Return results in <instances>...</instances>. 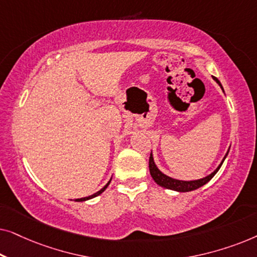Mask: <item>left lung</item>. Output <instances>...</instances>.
Returning <instances> with one entry per match:
<instances>
[{"mask_svg":"<svg viewBox=\"0 0 257 257\" xmlns=\"http://www.w3.org/2000/svg\"><path fill=\"white\" fill-rule=\"evenodd\" d=\"M213 79L215 80V82L219 84V86L222 89L223 91V87L221 85L220 80L216 78V77L213 76ZM224 92V91H223ZM230 149V147H229ZM229 149H228L226 156L223 157L222 161H221V164L219 166L216 167V170L212 172L209 175H207L205 178H201V179H198V180H189V181H185V180H179V179H174V178H171L168 177V175L164 174L163 172H161L159 168L157 167L156 163H154V159H153V154L151 152V157H150V164H149V167H150V173H151V177L153 178V180L157 182L158 185L161 186V187L164 188H167V189H172V191H177V192H191V191H194V189H198L201 187V186L206 185L207 182H208L210 179H212L214 175L217 173V171L220 170L221 165L223 164L224 159H226L227 156H228V152H229Z\"/></svg>","mask_w":257,"mask_h":257,"instance_id":"obj_1","label":"left lung"}]
</instances>
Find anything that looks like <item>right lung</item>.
I'll return each mask as SVG.
<instances>
[{
	"instance_id": "1",
	"label": "right lung",
	"mask_w": 257,
	"mask_h": 257,
	"mask_svg": "<svg viewBox=\"0 0 257 257\" xmlns=\"http://www.w3.org/2000/svg\"><path fill=\"white\" fill-rule=\"evenodd\" d=\"M111 179H112V178H111ZM111 179H110V181H108V182H107V184H106V185H105V186H104V187L100 189V191H98L97 193H94V194H92V195L85 196V198H80V199H76V201H86V200H90V199H92V198H96V196H98V195H99V194H101V193H103V192L105 191V189H106V188H107V186H108V185H110V182H111Z\"/></svg>"
}]
</instances>
